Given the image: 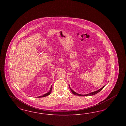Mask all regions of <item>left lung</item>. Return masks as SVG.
<instances>
[{
	"mask_svg": "<svg viewBox=\"0 0 126 126\" xmlns=\"http://www.w3.org/2000/svg\"><path fill=\"white\" fill-rule=\"evenodd\" d=\"M104 86H103L102 87L101 89H99L98 90H97L96 91H94V92H92V93H91L90 94H78V93H76L75 92H74L73 90H72V89L70 88V87L69 86V88H70V90H71V91L72 92V93L74 94H75V95H79V96H91V95H94V94H97V93H98L99 92H100L101 90L104 88Z\"/></svg>",
	"mask_w": 126,
	"mask_h": 126,
	"instance_id": "1",
	"label": "left lung"
}]
</instances>
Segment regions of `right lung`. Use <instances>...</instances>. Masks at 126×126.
I'll return each mask as SVG.
<instances>
[{"mask_svg": "<svg viewBox=\"0 0 126 126\" xmlns=\"http://www.w3.org/2000/svg\"><path fill=\"white\" fill-rule=\"evenodd\" d=\"M52 86L51 85V87H50V90H49V91L48 93H46V94H44L42 96H39V97H38V98H41V97H45V96H48V95H49V94H50L51 92V91H52Z\"/></svg>", "mask_w": 126, "mask_h": 126, "instance_id": "1", "label": "right lung"}]
</instances>
